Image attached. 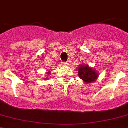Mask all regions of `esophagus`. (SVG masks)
Returning <instances> with one entry per match:
<instances>
[{
    "label": "esophagus",
    "mask_w": 128,
    "mask_h": 128,
    "mask_svg": "<svg viewBox=\"0 0 128 128\" xmlns=\"http://www.w3.org/2000/svg\"><path fill=\"white\" fill-rule=\"evenodd\" d=\"M62 65H64V66H66V65H68V63L67 62H62Z\"/></svg>",
    "instance_id": "34e87169"
}]
</instances>
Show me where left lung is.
Segmentation results:
<instances>
[{"label": "left lung", "instance_id": "1", "mask_svg": "<svg viewBox=\"0 0 128 128\" xmlns=\"http://www.w3.org/2000/svg\"><path fill=\"white\" fill-rule=\"evenodd\" d=\"M78 76L86 84H90L96 81L99 74L95 68L90 67L88 64H80L78 67Z\"/></svg>", "mask_w": 128, "mask_h": 128}]
</instances>
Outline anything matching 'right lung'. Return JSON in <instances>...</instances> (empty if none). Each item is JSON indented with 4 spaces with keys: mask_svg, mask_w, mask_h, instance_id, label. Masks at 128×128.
I'll return each instance as SVG.
<instances>
[{
    "mask_svg": "<svg viewBox=\"0 0 128 128\" xmlns=\"http://www.w3.org/2000/svg\"><path fill=\"white\" fill-rule=\"evenodd\" d=\"M46 74H47V75H48V77H45V78H44V80H48V78H49V77L48 76H50V75H51V73H50V71H47V72H46Z\"/></svg>",
    "mask_w": 128,
    "mask_h": 128,
    "instance_id": "1",
    "label": "right lung"
}]
</instances>
